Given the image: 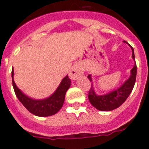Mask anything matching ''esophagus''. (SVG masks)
Instances as JSON below:
<instances>
[{
	"mask_svg": "<svg viewBox=\"0 0 149 149\" xmlns=\"http://www.w3.org/2000/svg\"><path fill=\"white\" fill-rule=\"evenodd\" d=\"M83 73V70L78 66V65H74L72 68L71 71L70 73V77L72 79H76L79 76H81Z\"/></svg>",
	"mask_w": 149,
	"mask_h": 149,
	"instance_id": "obj_1",
	"label": "esophagus"
}]
</instances>
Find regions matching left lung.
<instances>
[{"instance_id": "obj_1", "label": "left lung", "mask_w": 149, "mask_h": 149, "mask_svg": "<svg viewBox=\"0 0 149 149\" xmlns=\"http://www.w3.org/2000/svg\"><path fill=\"white\" fill-rule=\"evenodd\" d=\"M131 47L132 49V57L135 60L134 49L131 46ZM136 70L137 68H136V65L135 64L134 68L131 70V75L129 79L120 88L106 95H102V96L96 95L95 93L93 86L91 85L89 92H88V100L91 104L97 110L102 111H112V110L119 108L121 104L125 102V101L126 100L133 90L135 81H136ZM88 78L90 81H92L91 75H88Z\"/></svg>"}]
</instances>
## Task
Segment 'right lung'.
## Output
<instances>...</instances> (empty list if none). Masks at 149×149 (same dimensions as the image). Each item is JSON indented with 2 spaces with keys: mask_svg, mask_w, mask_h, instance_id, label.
<instances>
[{
  "mask_svg": "<svg viewBox=\"0 0 149 149\" xmlns=\"http://www.w3.org/2000/svg\"><path fill=\"white\" fill-rule=\"evenodd\" d=\"M14 71L12 70V79H13V86L15 93L18 100L23 104V105L32 113L33 114L38 116H52L56 113L61 108L64 104L65 98V93L70 86L71 80L68 76L65 77L61 81L59 86L55 91L52 96L45 100H32L26 95H24L17 88L14 80H13Z\"/></svg>",
  "mask_w": 149,
  "mask_h": 149,
  "instance_id": "1",
  "label": "right lung"
}]
</instances>
